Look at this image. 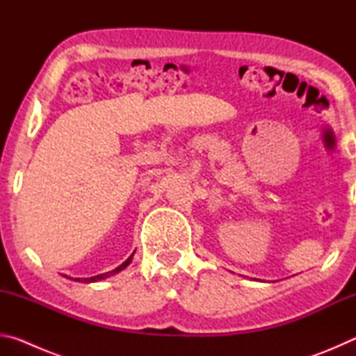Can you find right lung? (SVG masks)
I'll return each mask as SVG.
<instances>
[{
	"label": "right lung",
	"instance_id": "right-lung-1",
	"mask_svg": "<svg viewBox=\"0 0 356 356\" xmlns=\"http://www.w3.org/2000/svg\"><path fill=\"white\" fill-rule=\"evenodd\" d=\"M131 257H134V254H131L127 261H125L124 264H120L118 268H114V270H111V272H108V273H102V275H97V276H91V278H83L81 280V282H95V281H100V280H105V278H108V276H111V275H116V273H119V272H122V270L127 267V265L131 262ZM76 281H80V278H76Z\"/></svg>",
	"mask_w": 356,
	"mask_h": 356
}]
</instances>
